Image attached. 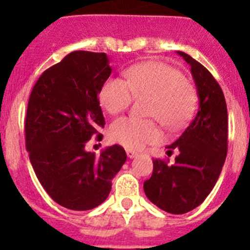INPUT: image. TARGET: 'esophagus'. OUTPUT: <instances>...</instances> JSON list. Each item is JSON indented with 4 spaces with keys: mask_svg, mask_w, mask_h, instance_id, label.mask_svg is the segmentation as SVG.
Segmentation results:
<instances>
[{
    "mask_svg": "<svg viewBox=\"0 0 250 250\" xmlns=\"http://www.w3.org/2000/svg\"><path fill=\"white\" fill-rule=\"evenodd\" d=\"M126 154H127V158H130V159L135 158V156L138 155V152L132 151V150H126Z\"/></svg>",
    "mask_w": 250,
    "mask_h": 250,
    "instance_id": "34e87169",
    "label": "esophagus"
}]
</instances>
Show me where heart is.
<instances>
[{"mask_svg": "<svg viewBox=\"0 0 250 250\" xmlns=\"http://www.w3.org/2000/svg\"><path fill=\"white\" fill-rule=\"evenodd\" d=\"M126 81L109 79L99 94L101 106L111 115L129 107L134 96L149 98L146 115L155 118L169 130H179L193 116L196 91L173 66L159 61H147L127 68ZM112 141L129 150H140L160 139V130L151 119L121 118L110 127Z\"/></svg>", "mask_w": 250, "mask_h": 250, "instance_id": "heart-1", "label": "heart"}]
</instances>
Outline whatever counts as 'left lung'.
<instances>
[{"instance_id": "obj_1", "label": "left lung", "mask_w": 250, "mask_h": 250, "mask_svg": "<svg viewBox=\"0 0 250 250\" xmlns=\"http://www.w3.org/2000/svg\"><path fill=\"white\" fill-rule=\"evenodd\" d=\"M198 91L199 107L178 140L167 146L179 150L175 163L154 159L152 175L144 183L147 199L171 214L199 207L213 190L228 151V111L219 83L207 68L182 51Z\"/></svg>"}]
</instances>
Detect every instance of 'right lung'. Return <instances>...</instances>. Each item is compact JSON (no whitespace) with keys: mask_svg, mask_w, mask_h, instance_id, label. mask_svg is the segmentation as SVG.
<instances>
[{"mask_svg":"<svg viewBox=\"0 0 250 250\" xmlns=\"http://www.w3.org/2000/svg\"><path fill=\"white\" fill-rule=\"evenodd\" d=\"M111 67L105 52L74 51L35 83L25 120L26 149L48 195L70 210H90L106 200L111 180L126 161L120 145L100 156L86 143L105 126L99 94Z\"/></svg>","mask_w":250,"mask_h":250,"instance_id":"right-lung-1","label":"right lung"}]
</instances>
